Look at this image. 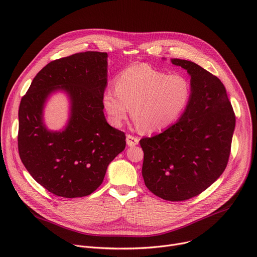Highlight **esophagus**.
Segmentation results:
<instances>
[{
    "label": "esophagus",
    "instance_id": "esophagus-1",
    "mask_svg": "<svg viewBox=\"0 0 257 257\" xmlns=\"http://www.w3.org/2000/svg\"><path fill=\"white\" fill-rule=\"evenodd\" d=\"M126 142H127L128 146H135V145L138 144L139 139H138V137H135V136H133V135L128 134L127 137H126Z\"/></svg>",
    "mask_w": 257,
    "mask_h": 257
}]
</instances>
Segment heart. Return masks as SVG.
Wrapping results in <instances>:
<instances>
[{
    "label": "heart",
    "mask_w": 257,
    "mask_h": 257,
    "mask_svg": "<svg viewBox=\"0 0 257 257\" xmlns=\"http://www.w3.org/2000/svg\"><path fill=\"white\" fill-rule=\"evenodd\" d=\"M191 93V83L186 76L143 64L121 73L116 88L108 87L104 91L102 105L114 126L122 125L132 106V117L141 130L160 132L184 112Z\"/></svg>",
    "instance_id": "b5f03b06"
}]
</instances>
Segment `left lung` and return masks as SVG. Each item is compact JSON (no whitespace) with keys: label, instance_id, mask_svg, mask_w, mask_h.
Returning a JSON list of instances; mask_svg holds the SVG:
<instances>
[{"label":"left lung","instance_id":"1","mask_svg":"<svg viewBox=\"0 0 257 257\" xmlns=\"http://www.w3.org/2000/svg\"><path fill=\"white\" fill-rule=\"evenodd\" d=\"M172 63L191 76V98L177 123L139 142L145 186L162 199L183 201L200 194L225 171L236 117L216 76L187 60Z\"/></svg>","mask_w":257,"mask_h":257}]
</instances>
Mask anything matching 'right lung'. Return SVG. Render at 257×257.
I'll return each mask as SVG.
<instances>
[{
	"mask_svg": "<svg viewBox=\"0 0 257 257\" xmlns=\"http://www.w3.org/2000/svg\"><path fill=\"white\" fill-rule=\"evenodd\" d=\"M107 54L84 52L52 61L33 78L19 105L18 151L32 178L49 192L83 197L102 183L106 168L126 146L125 133L109 126L103 114ZM71 99L64 132H49L42 109L55 90Z\"/></svg>",
	"mask_w": 257,
	"mask_h": 257,
	"instance_id": "add662e5",
	"label": "right lung"
}]
</instances>
